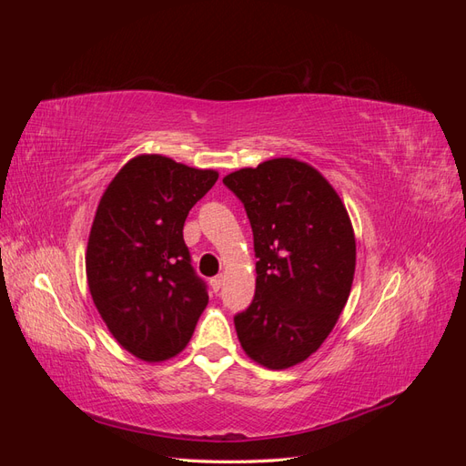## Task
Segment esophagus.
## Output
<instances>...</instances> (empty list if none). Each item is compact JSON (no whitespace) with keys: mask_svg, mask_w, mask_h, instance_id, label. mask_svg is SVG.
I'll list each match as a JSON object with an SVG mask.
<instances>
[{"mask_svg":"<svg viewBox=\"0 0 466 466\" xmlns=\"http://www.w3.org/2000/svg\"><path fill=\"white\" fill-rule=\"evenodd\" d=\"M221 284H223V274H219V276L209 279V286H211V289H214V291H219Z\"/></svg>","mask_w":466,"mask_h":466,"instance_id":"obj_1","label":"esophagus"}]
</instances>
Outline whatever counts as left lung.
Wrapping results in <instances>:
<instances>
[{
	"label": "left lung",
	"mask_w": 466,
	"mask_h": 466,
	"mask_svg": "<svg viewBox=\"0 0 466 466\" xmlns=\"http://www.w3.org/2000/svg\"><path fill=\"white\" fill-rule=\"evenodd\" d=\"M255 235L257 293L235 317L245 354L288 370L315 354L350 298L356 235L340 196L313 165L278 157L223 177Z\"/></svg>",
	"instance_id": "left-lung-1"
}]
</instances>
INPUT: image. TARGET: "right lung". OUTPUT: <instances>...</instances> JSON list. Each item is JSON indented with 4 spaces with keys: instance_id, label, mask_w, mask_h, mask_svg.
Here are the masks:
<instances>
[{
    "instance_id": "obj_1",
    "label": "right lung",
    "mask_w": 466,
    "mask_h": 466,
    "mask_svg": "<svg viewBox=\"0 0 466 466\" xmlns=\"http://www.w3.org/2000/svg\"><path fill=\"white\" fill-rule=\"evenodd\" d=\"M218 177L214 168L142 153L98 200L86 252L87 284L106 329L137 360L178 356L208 305L182 228Z\"/></svg>"
}]
</instances>
